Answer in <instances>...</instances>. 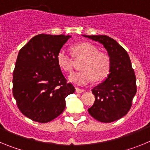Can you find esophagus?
<instances>
[{
    "label": "esophagus",
    "mask_w": 150,
    "mask_h": 150,
    "mask_svg": "<svg viewBox=\"0 0 150 150\" xmlns=\"http://www.w3.org/2000/svg\"><path fill=\"white\" fill-rule=\"evenodd\" d=\"M84 91H85V90L82 89V88H77V87H76V92H77V93H83V92Z\"/></svg>",
    "instance_id": "esophagus-1"
}]
</instances>
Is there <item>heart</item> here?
I'll list each match as a JSON object with an SVG mask.
<instances>
[{
    "instance_id": "1",
    "label": "heart",
    "mask_w": 150,
    "mask_h": 150,
    "mask_svg": "<svg viewBox=\"0 0 150 150\" xmlns=\"http://www.w3.org/2000/svg\"><path fill=\"white\" fill-rule=\"evenodd\" d=\"M76 56L84 57L82 71L69 76V80L78 85L87 84L95 79L101 81L107 77L110 69V59L107 54L98 52L94 45L89 43H79L73 46ZM58 65L65 71H71L74 60L65 49H61L56 56Z\"/></svg>"
}]
</instances>
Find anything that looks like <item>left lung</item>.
<instances>
[{"mask_svg":"<svg viewBox=\"0 0 150 150\" xmlns=\"http://www.w3.org/2000/svg\"><path fill=\"white\" fill-rule=\"evenodd\" d=\"M104 46L110 59V69L104 81L91 90L95 97L88 110L94 119L112 122L128 113L137 92L136 76L129 55L122 46L107 35H83Z\"/></svg>","mask_w":150,"mask_h":150,"instance_id":"8db88e82","label":"left lung"}]
</instances>
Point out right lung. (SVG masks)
<instances>
[{
  "mask_svg": "<svg viewBox=\"0 0 150 150\" xmlns=\"http://www.w3.org/2000/svg\"><path fill=\"white\" fill-rule=\"evenodd\" d=\"M71 35L41 34L18 54L13 72V94L19 110L34 122L46 123L65 108V98L75 91L58 65L57 54Z\"/></svg>",
  "mask_w": 150,
  "mask_h": 150,
  "instance_id": "add662e5",
  "label": "right lung"
}]
</instances>
